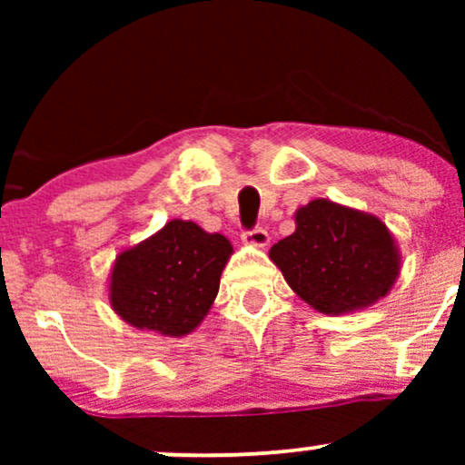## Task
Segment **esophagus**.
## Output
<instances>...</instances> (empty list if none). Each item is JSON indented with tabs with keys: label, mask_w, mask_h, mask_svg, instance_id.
<instances>
[{
	"label": "esophagus",
	"mask_w": 465,
	"mask_h": 465,
	"mask_svg": "<svg viewBox=\"0 0 465 465\" xmlns=\"http://www.w3.org/2000/svg\"><path fill=\"white\" fill-rule=\"evenodd\" d=\"M242 242L255 244V247H266V242H269V233H266V229L262 227L247 229V232H242Z\"/></svg>",
	"instance_id": "1"
}]
</instances>
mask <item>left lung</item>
<instances>
[{"label":"left lung","instance_id":"8db88e82","mask_svg":"<svg viewBox=\"0 0 465 465\" xmlns=\"http://www.w3.org/2000/svg\"><path fill=\"white\" fill-rule=\"evenodd\" d=\"M295 221V233L269 255L314 311L343 314L387 295L400 262L385 223L325 199L302 207Z\"/></svg>","mask_w":465,"mask_h":465}]
</instances>
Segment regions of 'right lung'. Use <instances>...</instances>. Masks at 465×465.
Returning a JSON list of instances; mask_svg holds the SVG:
<instances>
[{
  "mask_svg": "<svg viewBox=\"0 0 465 465\" xmlns=\"http://www.w3.org/2000/svg\"><path fill=\"white\" fill-rule=\"evenodd\" d=\"M232 244L188 221L117 255L111 306L126 323L165 336H183L203 322L216 300Z\"/></svg>",
  "mask_w": 465,
  "mask_h": 465,
  "instance_id": "right-lung-1",
  "label": "right lung"
}]
</instances>
